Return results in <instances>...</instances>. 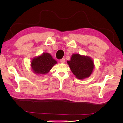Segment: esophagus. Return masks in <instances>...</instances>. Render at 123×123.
I'll use <instances>...</instances> for the list:
<instances>
[{"mask_svg":"<svg viewBox=\"0 0 123 123\" xmlns=\"http://www.w3.org/2000/svg\"><path fill=\"white\" fill-rule=\"evenodd\" d=\"M60 62H62V63H64V62H65V58H62V59H61V60H60Z\"/></svg>","mask_w":123,"mask_h":123,"instance_id":"34e87169","label":"esophagus"}]
</instances>
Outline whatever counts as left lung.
<instances>
[{
	"label": "left lung",
	"instance_id": "obj_1",
	"mask_svg": "<svg viewBox=\"0 0 123 123\" xmlns=\"http://www.w3.org/2000/svg\"><path fill=\"white\" fill-rule=\"evenodd\" d=\"M67 63L72 73L80 80L90 76L94 68L93 62L91 58L79 54H73Z\"/></svg>",
	"mask_w": 123,
	"mask_h": 123
}]
</instances>
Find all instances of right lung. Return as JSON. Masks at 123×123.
I'll return each mask as SVG.
<instances>
[{"label": "right lung", "instance_id": "add662e5", "mask_svg": "<svg viewBox=\"0 0 123 123\" xmlns=\"http://www.w3.org/2000/svg\"><path fill=\"white\" fill-rule=\"evenodd\" d=\"M56 63L57 62L49 53H44L32 59L31 67L33 71L36 74H45L49 72Z\"/></svg>", "mask_w": 123, "mask_h": 123}]
</instances>
